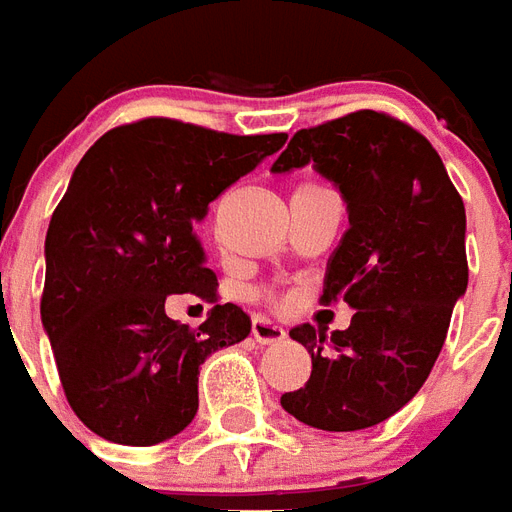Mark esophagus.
<instances>
[{
    "mask_svg": "<svg viewBox=\"0 0 512 512\" xmlns=\"http://www.w3.org/2000/svg\"><path fill=\"white\" fill-rule=\"evenodd\" d=\"M251 332H253V337H256V343H261V345H270V343H280V340H286V329L278 324H272V321H267V318H261V315H256V318H253Z\"/></svg>",
    "mask_w": 512,
    "mask_h": 512,
    "instance_id": "esophagus-1",
    "label": "esophagus"
}]
</instances>
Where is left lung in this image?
I'll return each mask as SVG.
<instances>
[{
  "instance_id": "8db88e82",
  "label": "left lung",
  "mask_w": 512,
  "mask_h": 512,
  "mask_svg": "<svg viewBox=\"0 0 512 512\" xmlns=\"http://www.w3.org/2000/svg\"><path fill=\"white\" fill-rule=\"evenodd\" d=\"M340 188L348 229L326 264L324 302L356 310L345 332L299 324L313 359L286 413L324 432H356L416 397L467 291V215L443 159L413 126L375 110L299 129L272 172L307 167Z\"/></svg>"
}]
</instances>
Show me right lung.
I'll list each match as a JSON object with an SVG mask.
<instances>
[{"label":"right lung","instance_id":"add662e5","mask_svg":"<svg viewBox=\"0 0 512 512\" xmlns=\"http://www.w3.org/2000/svg\"><path fill=\"white\" fill-rule=\"evenodd\" d=\"M286 137L145 118L80 159L45 237L40 315L69 407L91 432L156 445L194 421L199 367L245 340L251 318L226 302L191 329L169 318L167 297L215 302L194 226Z\"/></svg>","mask_w":512,"mask_h":512}]
</instances>
